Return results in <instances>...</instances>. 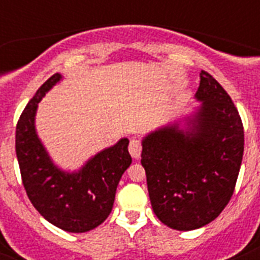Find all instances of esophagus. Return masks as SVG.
<instances>
[{
    "label": "esophagus",
    "instance_id": "esophagus-1",
    "mask_svg": "<svg viewBox=\"0 0 260 260\" xmlns=\"http://www.w3.org/2000/svg\"><path fill=\"white\" fill-rule=\"evenodd\" d=\"M128 150H129V154L132 158H140V154H142V143H140V140H138V139H131Z\"/></svg>",
    "mask_w": 260,
    "mask_h": 260
}]
</instances>
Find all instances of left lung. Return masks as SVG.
I'll return each mask as SVG.
<instances>
[{"label": "left lung", "instance_id": "obj_1", "mask_svg": "<svg viewBox=\"0 0 260 260\" xmlns=\"http://www.w3.org/2000/svg\"><path fill=\"white\" fill-rule=\"evenodd\" d=\"M196 98L202 104L186 129L171 124L143 139L142 166L156 217L177 231L209 224L234 194L244 131L236 106L206 71L200 74Z\"/></svg>", "mask_w": 260, "mask_h": 260}]
</instances>
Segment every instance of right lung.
<instances>
[{
    "instance_id": "right-lung-1",
    "label": "right lung",
    "mask_w": 260,
    "mask_h": 260,
    "mask_svg": "<svg viewBox=\"0 0 260 260\" xmlns=\"http://www.w3.org/2000/svg\"><path fill=\"white\" fill-rule=\"evenodd\" d=\"M62 79L54 74L39 87L22 110L16 126V155L26 196L47 221L60 230L81 234L105 221L113 208L116 189L132 163L126 138L105 148L74 173L56 167L38 138V104Z\"/></svg>"
}]
</instances>
